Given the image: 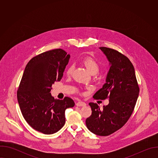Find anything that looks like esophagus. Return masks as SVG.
Returning <instances> with one entry per match:
<instances>
[{
  "label": "esophagus",
  "mask_w": 158,
  "mask_h": 158,
  "mask_svg": "<svg viewBox=\"0 0 158 158\" xmlns=\"http://www.w3.org/2000/svg\"><path fill=\"white\" fill-rule=\"evenodd\" d=\"M86 105V104L84 102H82V101H79L76 103V106H85Z\"/></svg>",
  "instance_id": "1"
}]
</instances>
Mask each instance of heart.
Listing matches in <instances>:
<instances>
[{"instance_id":"heart-1","label":"heart","mask_w":158,"mask_h":158,"mask_svg":"<svg viewBox=\"0 0 158 158\" xmlns=\"http://www.w3.org/2000/svg\"><path fill=\"white\" fill-rule=\"evenodd\" d=\"M82 63L86 67V69L91 74H96L99 70V63L92 57L87 56L82 60ZM74 69V65L71 64L67 67L66 69V74L67 75H71Z\"/></svg>"}]
</instances>
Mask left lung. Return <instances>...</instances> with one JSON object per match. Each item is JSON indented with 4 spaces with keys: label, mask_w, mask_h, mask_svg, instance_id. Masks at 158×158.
<instances>
[{
    "label": "left lung",
    "mask_w": 158,
    "mask_h": 158,
    "mask_svg": "<svg viewBox=\"0 0 158 158\" xmlns=\"http://www.w3.org/2000/svg\"><path fill=\"white\" fill-rule=\"evenodd\" d=\"M110 65L106 83L93 96L94 99H109L101 109L96 103L89 102L92 114L85 120L93 133L106 136L121 129L128 121L136 105L139 87L134 66L124 55L114 49L101 47Z\"/></svg>",
    "instance_id": "obj_1"
}]
</instances>
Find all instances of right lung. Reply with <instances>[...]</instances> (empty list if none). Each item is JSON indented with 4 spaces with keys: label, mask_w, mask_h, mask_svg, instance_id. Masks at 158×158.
Listing matches in <instances>:
<instances>
[{
    "label": "right lung",
    "mask_w": 158,
    "mask_h": 158,
    "mask_svg": "<svg viewBox=\"0 0 158 158\" xmlns=\"http://www.w3.org/2000/svg\"><path fill=\"white\" fill-rule=\"evenodd\" d=\"M70 55L61 49L41 53L27 63L18 90L17 100L27 123L45 134L59 131L65 123V110L75 103L69 98L55 99L51 96L52 85L60 81Z\"/></svg>",
    "instance_id": "right-lung-1"
}]
</instances>
